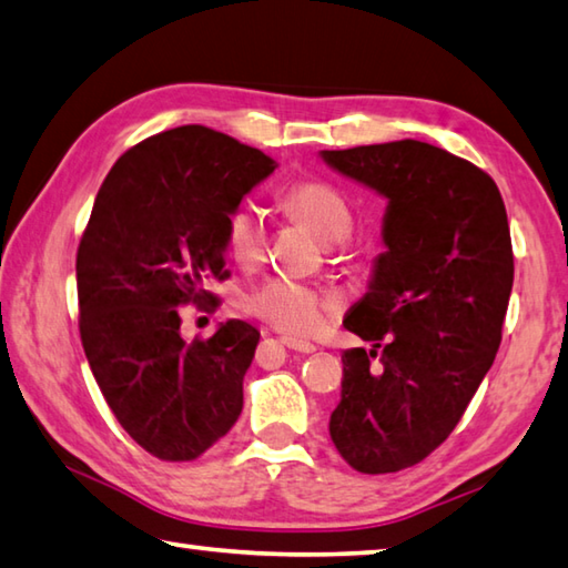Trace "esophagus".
<instances>
[{"label":"esophagus","mask_w":568,"mask_h":568,"mask_svg":"<svg viewBox=\"0 0 568 568\" xmlns=\"http://www.w3.org/2000/svg\"><path fill=\"white\" fill-rule=\"evenodd\" d=\"M281 343L285 347L295 349V353H303V355H311L315 353V345L313 343H305V339H295V337H281Z\"/></svg>","instance_id":"esophagus-1"}]
</instances>
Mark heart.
<instances>
[{
	"label": "heart",
	"instance_id": "1",
	"mask_svg": "<svg viewBox=\"0 0 568 568\" xmlns=\"http://www.w3.org/2000/svg\"><path fill=\"white\" fill-rule=\"evenodd\" d=\"M277 205L287 219L307 225L320 241L333 243L339 255H349L353 251L347 235L353 231L355 215L345 193L333 183L320 179L295 181L281 193ZM263 245L265 233L261 219L245 205L231 211L225 219V248L233 261L245 267L257 265L263 257ZM243 307L283 333L311 335L325 315L335 311L337 301L315 285L291 281V277H271L245 295Z\"/></svg>",
	"mask_w": 568,
	"mask_h": 568
}]
</instances>
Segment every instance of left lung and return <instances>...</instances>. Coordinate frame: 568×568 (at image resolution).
Instances as JSON below:
<instances>
[{
	"mask_svg": "<svg viewBox=\"0 0 568 568\" xmlns=\"http://www.w3.org/2000/svg\"><path fill=\"white\" fill-rule=\"evenodd\" d=\"M320 156L387 199V251L343 320L373 349H345L329 437L357 471H399L452 435L497 357L514 283L507 209L489 173L425 141Z\"/></svg>",
	"mask_w": 568,
	"mask_h": 568,
	"instance_id": "1",
	"label": "left lung"
}]
</instances>
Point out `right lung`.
<instances>
[{
    "instance_id": "right-lung-1",
    "label": "right lung",
    "mask_w": 568,
    "mask_h": 568,
    "mask_svg": "<svg viewBox=\"0 0 568 568\" xmlns=\"http://www.w3.org/2000/svg\"><path fill=\"white\" fill-rule=\"evenodd\" d=\"M277 163L221 131L179 126L113 163L77 251L79 333L119 425L149 455L191 462L229 435L261 333L229 320L181 337L176 307L215 303L225 219Z\"/></svg>"
}]
</instances>
